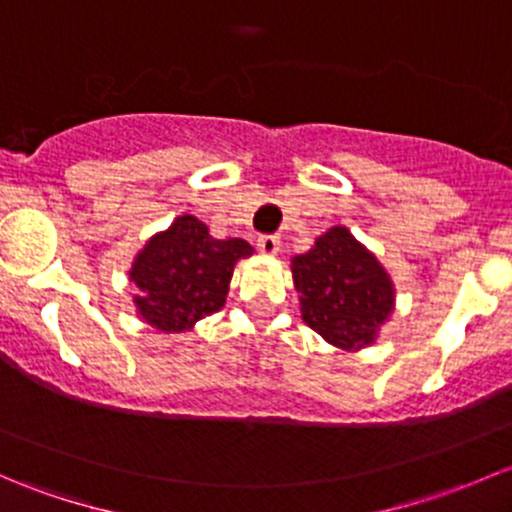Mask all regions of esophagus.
Here are the masks:
<instances>
[{
	"label": "esophagus",
	"instance_id": "esophagus-1",
	"mask_svg": "<svg viewBox=\"0 0 512 512\" xmlns=\"http://www.w3.org/2000/svg\"><path fill=\"white\" fill-rule=\"evenodd\" d=\"M257 247H260L265 255H277V252H280V237H277V235H260V237H257Z\"/></svg>",
	"mask_w": 512,
	"mask_h": 512
}]
</instances>
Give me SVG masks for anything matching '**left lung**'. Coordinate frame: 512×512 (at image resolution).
Returning <instances> with one entry per match:
<instances>
[{
    "mask_svg": "<svg viewBox=\"0 0 512 512\" xmlns=\"http://www.w3.org/2000/svg\"><path fill=\"white\" fill-rule=\"evenodd\" d=\"M292 280L304 324L344 352L374 344L394 312L389 272L342 225L329 227L312 250L292 257Z\"/></svg>",
    "mask_w": 512,
    "mask_h": 512,
    "instance_id": "8db88e82",
    "label": "left lung"
}]
</instances>
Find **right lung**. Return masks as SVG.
<instances>
[{"label":"right lung","instance_id":"1","mask_svg":"<svg viewBox=\"0 0 512 512\" xmlns=\"http://www.w3.org/2000/svg\"><path fill=\"white\" fill-rule=\"evenodd\" d=\"M252 255L240 237L215 240L195 215H180L156 232L133 260V297L143 322L158 332H188L208 314L223 309L237 260Z\"/></svg>","mask_w":512,"mask_h":512}]
</instances>
